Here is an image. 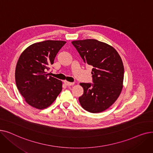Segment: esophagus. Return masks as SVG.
<instances>
[{
	"label": "esophagus",
	"instance_id": "34e87169",
	"mask_svg": "<svg viewBox=\"0 0 153 153\" xmlns=\"http://www.w3.org/2000/svg\"><path fill=\"white\" fill-rule=\"evenodd\" d=\"M64 84H65V85H68V86H71V85H73L74 84V82H68L67 81H64Z\"/></svg>",
	"mask_w": 153,
	"mask_h": 153
}]
</instances>
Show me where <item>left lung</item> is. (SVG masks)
I'll return each mask as SVG.
<instances>
[{
	"instance_id": "8db88e82",
	"label": "left lung",
	"mask_w": 153,
	"mask_h": 153,
	"mask_svg": "<svg viewBox=\"0 0 153 153\" xmlns=\"http://www.w3.org/2000/svg\"><path fill=\"white\" fill-rule=\"evenodd\" d=\"M72 44L85 64L93 67L94 84L81 83L83 95L79 98L82 107L91 113H100L111 106L123 89L124 67L115 48L95 39L76 40Z\"/></svg>"
}]
</instances>
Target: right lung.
I'll return each instance as SVG.
<instances>
[{"mask_svg": "<svg viewBox=\"0 0 153 153\" xmlns=\"http://www.w3.org/2000/svg\"><path fill=\"white\" fill-rule=\"evenodd\" d=\"M66 42L46 40L31 45L20 54L15 68V82L26 102L35 108L50 107L62 89V82L46 72Z\"/></svg>", "mask_w": 153, "mask_h": 153, "instance_id": "right-lung-1", "label": "right lung"}]
</instances>
